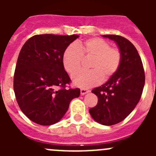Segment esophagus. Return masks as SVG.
<instances>
[{"label": "esophagus", "instance_id": "obj_1", "mask_svg": "<svg viewBox=\"0 0 156 156\" xmlns=\"http://www.w3.org/2000/svg\"><path fill=\"white\" fill-rule=\"evenodd\" d=\"M88 92H89V90H87V89H81V90H80V94H81V95L86 94H87Z\"/></svg>", "mask_w": 156, "mask_h": 156}]
</instances>
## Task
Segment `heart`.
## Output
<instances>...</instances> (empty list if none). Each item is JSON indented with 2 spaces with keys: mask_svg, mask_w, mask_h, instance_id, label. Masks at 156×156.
Wrapping results in <instances>:
<instances>
[{
  "mask_svg": "<svg viewBox=\"0 0 156 156\" xmlns=\"http://www.w3.org/2000/svg\"><path fill=\"white\" fill-rule=\"evenodd\" d=\"M83 56L93 58L89 71H80L73 76V83L86 89L99 84L102 79L108 80L119 69L122 55L119 49L110 48L109 43L101 38H90L84 42L69 45L63 55V65L69 73L73 74L80 69Z\"/></svg>",
  "mask_w": 156,
  "mask_h": 156,
  "instance_id": "b5f03b06",
  "label": "heart"
}]
</instances>
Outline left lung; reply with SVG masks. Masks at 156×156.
Listing matches in <instances>:
<instances>
[{"label": "left lung", "mask_w": 156, "mask_h": 156, "mask_svg": "<svg viewBox=\"0 0 156 156\" xmlns=\"http://www.w3.org/2000/svg\"><path fill=\"white\" fill-rule=\"evenodd\" d=\"M113 41L122 55L119 69L105 83L92 90L98 98L97 105L90 108L96 122L112 126L122 121L134 109L144 86V71L137 49L121 36L102 35Z\"/></svg>", "instance_id": "8db88e82"}]
</instances>
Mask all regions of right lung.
<instances>
[{
    "label": "right lung",
    "instance_id": "1",
    "mask_svg": "<svg viewBox=\"0 0 156 156\" xmlns=\"http://www.w3.org/2000/svg\"><path fill=\"white\" fill-rule=\"evenodd\" d=\"M78 37L35 35L25 43L19 52L14 91L20 109L37 124L49 126L58 122L70 101L80 94L79 88H66L71 80L63 66L65 51Z\"/></svg>",
    "mask_w": 156,
    "mask_h": 156
}]
</instances>
